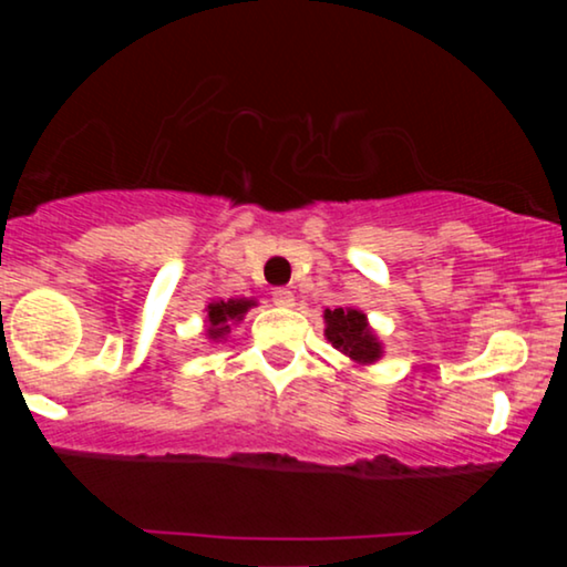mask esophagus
<instances>
[{
  "mask_svg": "<svg viewBox=\"0 0 567 567\" xmlns=\"http://www.w3.org/2000/svg\"><path fill=\"white\" fill-rule=\"evenodd\" d=\"M270 297H274V305L276 307H284V309L286 307H293V301H297L289 289H276L274 293H270Z\"/></svg>",
  "mask_w": 567,
  "mask_h": 567,
  "instance_id": "obj_1",
  "label": "esophagus"
}]
</instances>
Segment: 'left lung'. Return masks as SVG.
I'll list each match as a JSON object with an SVG mask.
<instances>
[{
	"label": "left lung",
	"mask_w": 567,
	"mask_h": 567,
	"mask_svg": "<svg viewBox=\"0 0 567 567\" xmlns=\"http://www.w3.org/2000/svg\"><path fill=\"white\" fill-rule=\"evenodd\" d=\"M324 338L328 343L361 367H371L384 355L377 330L369 324L367 312L355 307L324 309Z\"/></svg>",
	"instance_id": "obj_1"
}]
</instances>
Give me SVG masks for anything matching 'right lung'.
I'll return each mask as SVG.
<instances>
[{
	"instance_id": "1",
	"label": "right lung",
	"mask_w": 567,
	"mask_h": 567,
	"mask_svg": "<svg viewBox=\"0 0 567 567\" xmlns=\"http://www.w3.org/2000/svg\"><path fill=\"white\" fill-rule=\"evenodd\" d=\"M252 307H258V301L239 297V299H212L204 309V336L208 343H224L229 338V332L235 324L245 320V315Z\"/></svg>"
}]
</instances>
